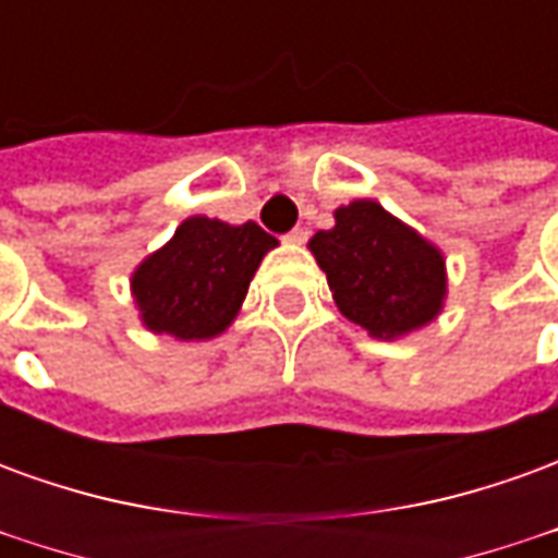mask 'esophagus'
Returning <instances> with one entry per match:
<instances>
[{
    "mask_svg": "<svg viewBox=\"0 0 558 558\" xmlns=\"http://www.w3.org/2000/svg\"><path fill=\"white\" fill-rule=\"evenodd\" d=\"M287 242L290 244H304L307 242V230L304 227H295L292 232H287Z\"/></svg>",
    "mask_w": 558,
    "mask_h": 558,
    "instance_id": "34e87169",
    "label": "esophagus"
}]
</instances>
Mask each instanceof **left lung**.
Wrapping results in <instances>:
<instances>
[{
  "instance_id": "obj_1",
  "label": "left lung",
  "mask_w": 558,
  "mask_h": 558,
  "mask_svg": "<svg viewBox=\"0 0 558 558\" xmlns=\"http://www.w3.org/2000/svg\"><path fill=\"white\" fill-rule=\"evenodd\" d=\"M307 247L326 271L340 314L371 338H403L442 311V251L374 199L340 206L335 227L316 232Z\"/></svg>"
}]
</instances>
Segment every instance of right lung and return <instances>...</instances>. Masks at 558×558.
Wrapping results in <instances>:
<instances>
[{
  "label": "right lung",
  "mask_w": 558,
  "mask_h": 558,
  "mask_svg": "<svg viewBox=\"0 0 558 558\" xmlns=\"http://www.w3.org/2000/svg\"><path fill=\"white\" fill-rule=\"evenodd\" d=\"M278 247L254 220L223 223L194 215L131 275L140 319L175 340L218 338L242 307L263 256Z\"/></svg>",
  "instance_id": "add662e5"
}]
</instances>
